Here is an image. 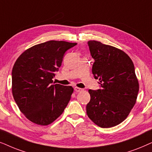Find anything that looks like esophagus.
Returning a JSON list of instances; mask_svg holds the SVG:
<instances>
[{
    "instance_id": "34e87169",
    "label": "esophagus",
    "mask_w": 152,
    "mask_h": 152,
    "mask_svg": "<svg viewBox=\"0 0 152 152\" xmlns=\"http://www.w3.org/2000/svg\"><path fill=\"white\" fill-rule=\"evenodd\" d=\"M74 90L76 92H82V91H83V89L82 88H77V87H76V88H74Z\"/></svg>"
}]
</instances>
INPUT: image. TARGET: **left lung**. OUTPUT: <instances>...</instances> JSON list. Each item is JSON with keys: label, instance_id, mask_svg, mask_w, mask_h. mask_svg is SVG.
<instances>
[{"label": "left lung", "instance_id": "1", "mask_svg": "<svg viewBox=\"0 0 152 152\" xmlns=\"http://www.w3.org/2000/svg\"><path fill=\"white\" fill-rule=\"evenodd\" d=\"M88 46L94 59L92 74L102 89L89 90L87 115L97 126L110 128L122 123L134 106L138 80L132 60L123 50L94 40Z\"/></svg>", "mask_w": 152, "mask_h": 152}]
</instances>
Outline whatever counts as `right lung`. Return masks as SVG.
I'll return each instance as SVG.
<instances>
[{"mask_svg": "<svg viewBox=\"0 0 152 152\" xmlns=\"http://www.w3.org/2000/svg\"><path fill=\"white\" fill-rule=\"evenodd\" d=\"M77 43L50 40L22 53L12 72V92L19 110L30 122L47 126L67 106L74 88L53 84L64 53Z\"/></svg>", "mask_w": 152, "mask_h": 152, "instance_id": "1", "label": "right lung"}]
</instances>
